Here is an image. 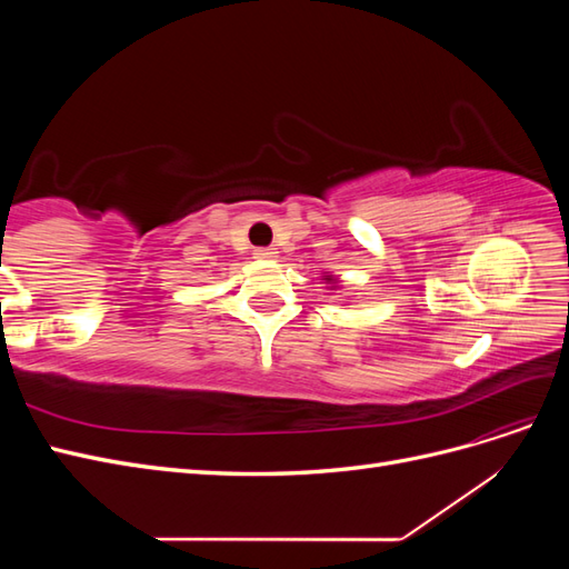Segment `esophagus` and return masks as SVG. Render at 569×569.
Wrapping results in <instances>:
<instances>
[{"label": "esophagus", "mask_w": 569, "mask_h": 569, "mask_svg": "<svg viewBox=\"0 0 569 569\" xmlns=\"http://www.w3.org/2000/svg\"><path fill=\"white\" fill-rule=\"evenodd\" d=\"M274 249H270V247H258V249H253V258H263V261H268V258H274Z\"/></svg>", "instance_id": "esophagus-1"}]
</instances>
